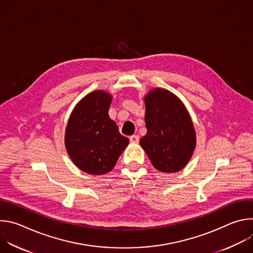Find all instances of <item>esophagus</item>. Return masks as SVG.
I'll use <instances>...</instances> for the list:
<instances>
[{"label": "esophagus", "instance_id": "obj_1", "mask_svg": "<svg viewBox=\"0 0 253 253\" xmlns=\"http://www.w3.org/2000/svg\"><path fill=\"white\" fill-rule=\"evenodd\" d=\"M130 139V142L132 143H138L139 142V136L138 135H132L129 137Z\"/></svg>", "mask_w": 253, "mask_h": 253}]
</instances>
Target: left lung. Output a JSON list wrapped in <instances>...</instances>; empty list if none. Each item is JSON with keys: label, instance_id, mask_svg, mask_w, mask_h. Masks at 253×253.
<instances>
[{"label": "left lung", "instance_id": "obj_1", "mask_svg": "<svg viewBox=\"0 0 253 253\" xmlns=\"http://www.w3.org/2000/svg\"><path fill=\"white\" fill-rule=\"evenodd\" d=\"M147 134L140 139L152 165L162 172H177L189 161L196 144L191 118L183 103L164 89L145 97Z\"/></svg>", "mask_w": 253, "mask_h": 253}]
</instances>
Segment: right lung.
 <instances>
[{
    "instance_id": "1",
    "label": "right lung",
    "mask_w": 253,
    "mask_h": 253,
    "mask_svg": "<svg viewBox=\"0 0 253 253\" xmlns=\"http://www.w3.org/2000/svg\"><path fill=\"white\" fill-rule=\"evenodd\" d=\"M111 100L108 93L94 91L77 104L68 121L67 151L75 165L89 174L112 170L129 143L108 115Z\"/></svg>"
}]
</instances>
